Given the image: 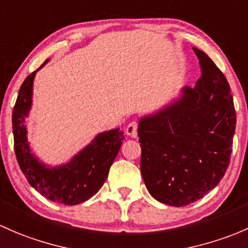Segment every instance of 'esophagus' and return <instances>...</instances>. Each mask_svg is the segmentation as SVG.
I'll list each match as a JSON object with an SVG mask.
<instances>
[{"label": "esophagus", "mask_w": 248, "mask_h": 248, "mask_svg": "<svg viewBox=\"0 0 248 248\" xmlns=\"http://www.w3.org/2000/svg\"><path fill=\"white\" fill-rule=\"evenodd\" d=\"M137 127H139V123H137L136 121L130 122V123L127 124L126 129H125L126 135H129V136H131V137H136L137 136Z\"/></svg>", "instance_id": "34e87169"}]
</instances>
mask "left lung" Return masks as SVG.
<instances>
[{"mask_svg": "<svg viewBox=\"0 0 248 248\" xmlns=\"http://www.w3.org/2000/svg\"><path fill=\"white\" fill-rule=\"evenodd\" d=\"M193 51L202 73L196 86L139 123L143 180L155 200L172 206L201 200L217 185L235 132L228 81L206 53Z\"/></svg>", "mask_w": 248, "mask_h": 248, "instance_id": "obj_1", "label": "left lung"}]
</instances>
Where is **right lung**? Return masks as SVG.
<instances>
[{"instance_id":"1","label":"right lung","mask_w":248,"mask_h":248,"mask_svg":"<svg viewBox=\"0 0 248 248\" xmlns=\"http://www.w3.org/2000/svg\"><path fill=\"white\" fill-rule=\"evenodd\" d=\"M47 62L48 60L45 61L40 68ZM38 70L27 76L20 87L13 111L16 160L30 185L47 200L65 205L83 203L93 197L105 183L109 167L123 143L124 132L119 129L100 132L70 161L63 165L51 167L40 161L31 150L25 125L32 107L33 81Z\"/></svg>"}]
</instances>
